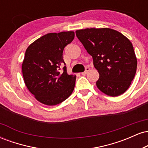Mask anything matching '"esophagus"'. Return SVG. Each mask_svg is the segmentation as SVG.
I'll list each match as a JSON object with an SVG mask.
<instances>
[{
	"mask_svg": "<svg viewBox=\"0 0 148 148\" xmlns=\"http://www.w3.org/2000/svg\"><path fill=\"white\" fill-rule=\"evenodd\" d=\"M90 70V68L89 67H86V70H85V72H82L81 73V74H82V75H86V74H87V73L88 72V71Z\"/></svg>",
	"mask_w": 148,
	"mask_h": 148,
	"instance_id": "esophagus-1",
	"label": "esophagus"
}]
</instances>
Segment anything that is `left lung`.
<instances>
[{
	"label": "left lung",
	"instance_id": "obj_1",
	"mask_svg": "<svg viewBox=\"0 0 148 148\" xmlns=\"http://www.w3.org/2000/svg\"><path fill=\"white\" fill-rule=\"evenodd\" d=\"M76 37L93 59L99 74L97 87L108 96L123 94L135 76L137 59L128 38L111 28H86Z\"/></svg>",
	"mask_w": 148,
	"mask_h": 148
}]
</instances>
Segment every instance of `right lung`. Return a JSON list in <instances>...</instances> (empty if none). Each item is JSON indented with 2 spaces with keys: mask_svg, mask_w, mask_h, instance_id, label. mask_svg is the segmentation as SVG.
<instances>
[{
  "mask_svg": "<svg viewBox=\"0 0 148 148\" xmlns=\"http://www.w3.org/2000/svg\"><path fill=\"white\" fill-rule=\"evenodd\" d=\"M74 38V32L48 33L30 45L25 51L22 73L25 86L35 99L48 106L67 99L74 89L75 75H69L62 53Z\"/></svg>",
  "mask_w": 148,
  "mask_h": 148,
  "instance_id": "add662e5",
  "label": "right lung"
}]
</instances>
